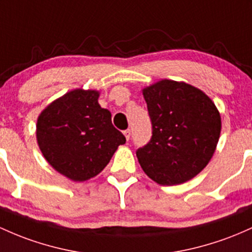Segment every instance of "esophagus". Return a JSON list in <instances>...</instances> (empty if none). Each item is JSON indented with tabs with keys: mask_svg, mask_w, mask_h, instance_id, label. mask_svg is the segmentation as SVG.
<instances>
[{
	"mask_svg": "<svg viewBox=\"0 0 252 252\" xmlns=\"http://www.w3.org/2000/svg\"><path fill=\"white\" fill-rule=\"evenodd\" d=\"M123 134H124V136H126V140H129V139H130L131 130H130V129H126V130H124V131H123Z\"/></svg>",
	"mask_w": 252,
	"mask_h": 252,
	"instance_id": "obj_1",
	"label": "esophagus"
}]
</instances>
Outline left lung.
Wrapping results in <instances>:
<instances>
[{
    "label": "left lung",
    "instance_id": "left-lung-1",
    "mask_svg": "<svg viewBox=\"0 0 252 252\" xmlns=\"http://www.w3.org/2000/svg\"><path fill=\"white\" fill-rule=\"evenodd\" d=\"M152 122L151 141L136 151L139 162L158 184L176 185L201 172L217 148L221 118L201 90L161 80L142 90Z\"/></svg>",
    "mask_w": 252,
    "mask_h": 252
}]
</instances>
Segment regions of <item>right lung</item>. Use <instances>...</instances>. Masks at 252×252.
Wrapping results in <instances>:
<instances>
[{
    "label": "right lung",
    "mask_w": 252,
    "mask_h": 252,
    "mask_svg": "<svg viewBox=\"0 0 252 252\" xmlns=\"http://www.w3.org/2000/svg\"><path fill=\"white\" fill-rule=\"evenodd\" d=\"M98 98V91L77 88L52 101L38 117L37 141L44 158L74 182L100 173L118 146L126 143Z\"/></svg>",
    "instance_id": "1"
}]
</instances>
